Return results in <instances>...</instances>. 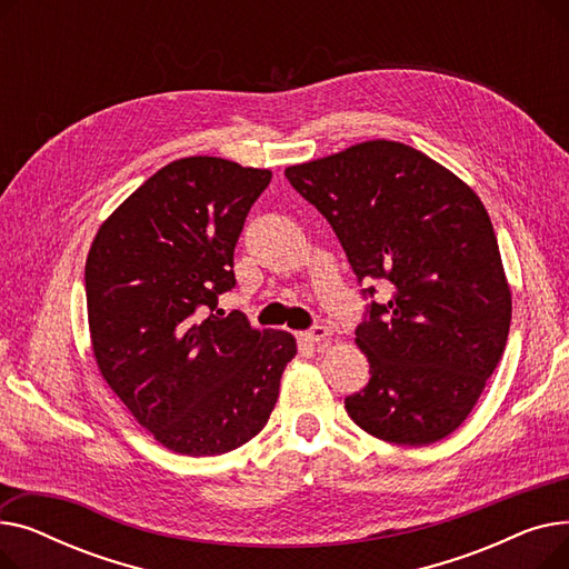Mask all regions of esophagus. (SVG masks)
<instances>
[{
	"instance_id": "34e87169",
	"label": "esophagus",
	"mask_w": 569,
	"mask_h": 569,
	"mask_svg": "<svg viewBox=\"0 0 569 569\" xmlns=\"http://www.w3.org/2000/svg\"><path fill=\"white\" fill-rule=\"evenodd\" d=\"M330 327H325V325H313L311 330H307L302 337H305V341H309V343H320V341H327L330 339Z\"/></svg>"
}]
</instances>
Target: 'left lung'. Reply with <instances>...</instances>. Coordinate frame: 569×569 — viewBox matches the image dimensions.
<instances>
[{"mask_svg":"<svg viewBox=\"0 0 569 569\" xmlns=\"http://www.w3.org/2000/svg\"><path fill=\"white\" fill-rule=\"evenodd\" d=\"M292 189L337 232L357 281L382 280L355 343L365 390L346 397L357 427L397 445L450 436L498 367L512 320L496 232L482 200L417 149L369 140L286 168Z\"/></svg>","mask_w":569,"mask_h":569,"instance_id":"left-lung-1","label":"left lung"}]
</instances>
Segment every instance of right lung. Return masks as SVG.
<instances>
[{
  "label": "right lung",
  "instance_id": "right-lung-1",
  "mask_svg": "<svg viewBox=\"0 0 569 569\" xmlns=\"http://www.w3.org/2000/svg\"><path fill=\"white\" fill-rule=\"evenodd\" d=\"M269 179L217 157L172 161L114 209L89 249L99 371L177 455H226L260 433L297 355L288 332H258L217 309L234 288V244Z\"/></svg>",
  "mask_w": 569,
  "mask_h": 569
}]
</instances>
